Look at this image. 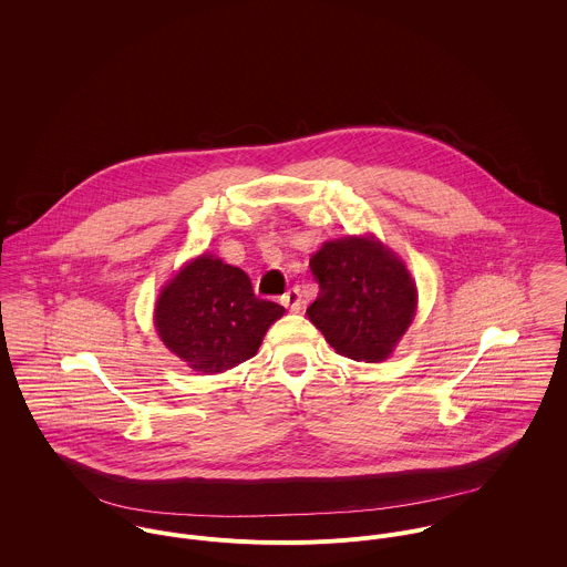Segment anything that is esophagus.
<instances>
[{
  "label": "esophagus",
  "mask_w": 567,
  "mask_h": 567,
  "mask_svg": "<svg viewBox=\"0 0 567 567\" xmlns=\"http://www.w3.org/2000/svg\"><path fill=\"white\" fill-rule=\"evenodd\" d=\"M281 303L290 310V312H301L303 310V299H301V292L299 288H290L284 297H281Z\"/></svg>",
  "instance_id": "1"
}]
</instances>
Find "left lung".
<instances>
[{"mask_svg": "<svg viewBox=\"0 0 567 567\" xmlns=\"http://www.w3.org/2000/svg\"><path fill=\"white\" fill-rule=\"evenodd\" d=\"M319 297L308 308L324 340L355 362H382L416 312V284L404 261L373 236L324 243L310 259Z\"/></svg>", "mask_w": 567, "mask_h": 567, "instance_id": "left-lung-1", "label": "left lung"}]
</instances>
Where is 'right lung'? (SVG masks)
Instances as JSON below:
<instances>
[{"mask_svg":"<svg viewBox=\"0 0 567 567\" xmlns=\"http://www.w3.org/2000/svg\"><path fill=\"white\" fill-rule=\"evenodd\" d=\"M284 312L279 303L255 297L244 270L205 252L163 286L155 327L189 369L214 375L252 358Z\"/></svg>","mask_w":567,"mask_h":567,"instance_id":"obj_1","label":"right lung"}]
</instances>
